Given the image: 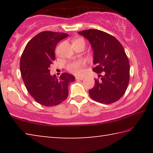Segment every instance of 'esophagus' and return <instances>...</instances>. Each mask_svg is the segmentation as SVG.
Returning a JSON list of instances; mask_svg holds the SVG:
<instances>
[{
    "label": "esophagus",
    "instance_id": "obj_1",
    "mask_svg": "<svg viewBox=\"0 0 153 153\" xmlns=\"http://www.w3.org/2000/svg\"><path fill=\"white\" fill-rule=\"evenodd\" d=\"M76 79H79V80H83L84 79V77H76Z\"/></svg>",
    "mask_w": 153,
    "mask_h": 153
}]
</instances>
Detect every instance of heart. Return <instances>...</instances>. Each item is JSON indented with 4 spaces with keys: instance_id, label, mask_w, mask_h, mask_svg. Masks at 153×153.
Wrapping results in <instances>:
<instances>
[{
    "instance_id": "heart-1",
    "label": "heart",
    "mask_w": 153,
    "mask_h": 153,
    "mask_svg": "<svg viewBox=\"0 0 153 153\" xmlns=\"http://www.w3.org/2000/svg\"><path fill=\"white\" fill-rule=\"evenodd\" d=\"M80 41H83V42H84L82 38H79L74 40L73 44L80 42ZM85 65H86V63H85V62L84 61L71 62V63L67 65V70H68L69 72H71V73L74 74L75 75H77V76H79V75L82 74L83 73V67H84Z\"/></svg>"
}]
</instances>
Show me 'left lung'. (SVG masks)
<instances>
[{
  "label": "left lung",
  "instance_id": "8db88e82",
  "mask_svg": "<svg viewBox=\"0 0 153 153\" xmlns=\"http://www.w3.org/2000/svg\"><path fill=\"white\" fill-rule=\"evenodd\" d=\"M89 40L94 51L93 71L99 74L89 94L95 101L111 104L125 94L129 80V63L121 44L109 33L98 30L78 32ZM102 73V75H100Z\"/></svg>",
  "mask_w": 153,
  "mask_h": 153
}]
</instances>
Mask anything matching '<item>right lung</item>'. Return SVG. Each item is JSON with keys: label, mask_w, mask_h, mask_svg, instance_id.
I'll return each mask as SVG.
<instances>
[{"label": "right lung", "mask_w": 153, "mask_h": 153, "mask_svg": "<svg viewBox=\"0 0 153 153\" xmlns=\"http://www.w3.org/2000/svg\"><path fill=\"white\" fill-rule=\"evenodd\" d=\"M68 36L65 33L46 31L32 38L20 59V71L27 92L39 104L53 107L68 96V86L73 75L63 73L59 79L50 74V65L55 60V51L59 41Z\"/></svg>", "instance_id": "add662e5"}]
</instances>
